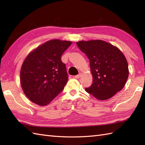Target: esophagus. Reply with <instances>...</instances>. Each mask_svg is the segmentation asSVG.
<instances>
[{
    "label": "esophagus",
    "mask_w": 145,
    "mask_h": 145,
    "mask_svg": "<svg viewBox=\"0 0 145 145\" xmlns=\"http://www.w3.org/2000/svg\"><path fill=\"white\" fill-rule=\"evenodd\" d=\"M81 75H82V74L81 73H79L78 75H75L74 77H75V78H76V79H78V78H79L81 76Z\"/></svg>",
    "instance_id": "1"
}]
</instances>
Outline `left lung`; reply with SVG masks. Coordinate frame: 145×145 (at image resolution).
<instances>
[{"label":"left lung","mask_w":145,"mask_h":145,"mask_svg":"<svg viewBox=\"0 0 145 145\" xmlns=\"http://www.w3.org/2000/svg\"><path fill=\"white\" fill-rule=\"evenodd\" d=\"M90 60L93 82L85 90L98 100L109 99L124 87L128 78V62L115 46L100 40L76 42Z\"/></svg>","instance_id":"1"}]
</instances>
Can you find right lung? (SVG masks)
Masks as SVG:
<instances>
[{
    "mask_svg": "<svg viewBox=\"0 0 145 145\" xmlns=\"http://www.w3.org/2000/svg\"><path fill=\"white\" fill-rule=\"evenodd\" d=\"M71 44L70 41L52 40L30 52L24 60L20 83L32 102L46 105L63 90L69 77L61 57Z\"/></svg>",
    "mask_w": 145,
    "mask_h": 145,
    "instance_id": "1",
    "label": "right lung"
}]
</instances>
